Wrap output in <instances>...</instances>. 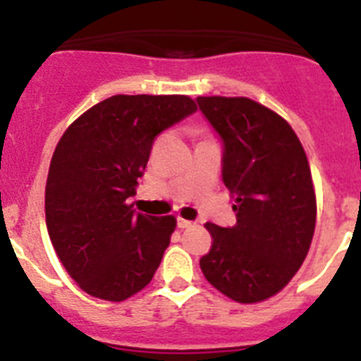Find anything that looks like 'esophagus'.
<instances>
[{
  "instance_id": "esophagus-1",
  "label": "esophagus",
  "mask_w": 361,
  "mask_h": 361,
  "mask_svg": "<svg viewBox=\"0 0 361 361\" xmlns=\"http://www.w3.org/2000/svg\"><path fill=\"white\" fill-rule=\"evenodd\" d=\"M177 226L180 229H186V228H193V226H195V222H193V220L183 219V216H177Z\"/></svg>"
}]
</instances>
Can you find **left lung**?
Returning <instances> with one entry per match:
<instances>
[{
	"label": "left lung",
	"mask_w": 361,
	"mask_h": 361,
	"mask_svg": "<svg viewBox=\"0 0 361 361\" xmlns=\"http://www.w3.org/2000/svg\"><path fill=\"white\" fill-rule=\"evenodd\" d=\"M222 142V180L235 199L237 224L208 222L213 244L200 269L213 288L253 304L295 276L314 233L317 199L296 133L247 97H197Z\"/></svg>",
	"instance_id": "left-lung-1"
}]
</instances>
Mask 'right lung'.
Returning a JSON list of instances; mask_svg holds the SVG:
<instances>
[{"label": "right lung", "mask_w": 361, "mask_h": 361, "mask_svg": "<svg viewBox=\"0 0 361 361\" xmlns=\"http://www.w3.org/2000/svg\"><path fill=\"white\" fill-rule=\"evenodd\" d=\"M195 111L186 95H114L57 142L44 191L47 228L65 269L88 295L121 302L155 275L177 220L137 213L128 199L153 139Z\"/></svg>", "instance_id": "obj_1"}]
</instances>
